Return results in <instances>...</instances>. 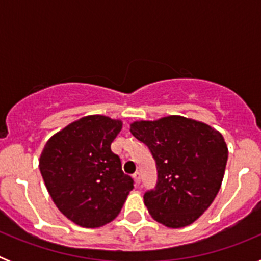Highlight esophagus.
Wrapping results in <instances>:
<instances>
[{"label": "esophagus", "instance_id": "esophagus-1", "mask_svg": "<svg viewBox=\"0 0 261 261\" xmlns=\"http://www.w3.org/2000/svg\"><path fill=\"white\" fill-rule=\"evenodd\" d=\"M133 179H135L136 184H140L141 183V174H140L138 171H136L135 174H133Z\"/></svg>", "mask_w": 261, "mask_h": 261}]
</instances>
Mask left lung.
Listing matches in <instances>:
<instances>
[{
  "instance_id": "obj_1",
  "label": "left lung",
  "mask_w": 261,
  "mask_h": 261,
  "mask_svg": "<svg viewBox=\"0 0 261 261\" xmlns=\"http://www.w3.org/2000/svg\"><path fill=\"white\" fill-rule=\"evenodd\" d=\"M130 133L155 159V190L144 195L156 222L179 229L195 222L211 206L222 184L227 145L208 124L183 116L135 121Z\"/></svg>"
}]
</instances>
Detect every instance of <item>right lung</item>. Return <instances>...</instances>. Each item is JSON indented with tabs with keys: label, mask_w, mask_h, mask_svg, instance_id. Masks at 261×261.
Listing matches in <instances>:
<instances>
[{
	"label": "right lung",
	"mask_w": 261,
	"mask_h": 261,
	"mask_svg": "<svg viewBox=\"0 0 261 261\" xmlns=\"http://www.w3.org/2000/svg\"><path fill=\"white\" fill-rule=\"evenodd\" d=\"M121 120L90 115L75 120L45 144L39 168L59 211L75 225L95 229L114 221L133 179L121 168L111 144Z\"/></svg>",
	"instance_id": "1"
}]
</instances>
